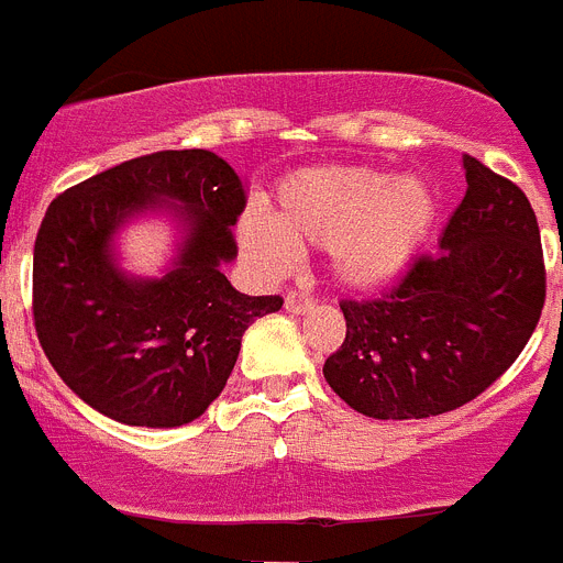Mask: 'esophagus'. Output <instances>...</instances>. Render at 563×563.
Masks as SVG:
<instances>
[{
  "mask_svg": "<svg viewBox=\"0 0 563 563\" xmlns=\"http://www.w3.org/2000/svg\"><path fill=\"white\" fill-rule=\"evenodd\" d=\"M285 310L292 312V316H305V312L316 310V301H312V298H307V296H301V292H287Z\"/></svg>",
  "mask_w": 563,
  "mask_h": 563,
  "instance_id": "34e87169",
  "label": "esophagus"
}]
</instances>
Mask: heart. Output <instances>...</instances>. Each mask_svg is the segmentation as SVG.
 <instances>
[{"label": "heart", "instance_id": "obj_1", "mask_svg": "<svg viewBox=\"0 0 563 563\" xmlns=\"http://www.w3.org/2000/svg\"><path fill=\"white\" fill-rule=\"evenodd\" d=\"M440 197L422 174L372 166H312L278 183L267 220L245 213L242 253L265 276L292 265V247H327L335 285L350 292L389 287L429 245Z\"/></svg>", "mask_w": 563, "mask_h": 563}]
</instances>
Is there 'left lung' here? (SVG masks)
Returning a JSON list of instances; mask_svg holds the SVG:
<instances>
[{
  "label": "left lung",
  "instance_id": "left-lung-1",
  "mask_svg": "<svg viewBox=\"0 0 563 563\" xmlns=\"http://www.w3.org/2000/svg\"><path fill=\"white\" fill-rule=\"evenodd\" d=\"M467 191L440 236L377 301H343L346 338L324 377L375 420L445 415L519 357L544 307V256L519 186L462 157Z\"/></svg>",
  "mask_w": 563,
  "mask_h": 563
}]
</instances>
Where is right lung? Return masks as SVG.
<instances>
[{
  "label": "right lung",
  "instance_id": "1",
  "mask_svg": "<svg viewBox=\"0 0 563 563\" xmlns=\"http://www.w3.org/2000/svg\"><path fill=\"white\" fill-rule=\"evenodd\" d=\"M242 208V180L206 148L134 157L49 202L33 247V318L47 361L87 406L174 429L220 397L247 327L282 310L278 296H245L222 273ZM141 216L178 228L161 277L120 265L117 236Z\"/></svg>",
  "mask_w": 563,
  "mask_h": 563
}]
</instances>
